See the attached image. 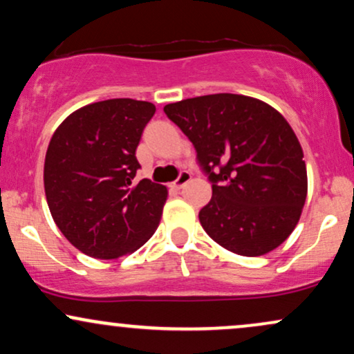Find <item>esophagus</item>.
Instances as JSON below:
<instances>
[{"mask_svg":"<svg viewBox=\"0 0 354 354\" xmlns=\"http://www.w3.org/2000/svg\"><path fill=\"white\" fill-rule=\"evenodd\" d=\"M189 181H191V173H188V171H181L180 176H178V180L173 183V188H174V189H181L183 186H185L186 183H189Z\"/></svg>","mask_w":354,"mask_h":354,"instance_id":"obj_1","label":"esophagus"}]
</instances>
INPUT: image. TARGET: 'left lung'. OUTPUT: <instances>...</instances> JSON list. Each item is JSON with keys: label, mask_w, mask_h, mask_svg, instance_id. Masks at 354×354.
<instances>
[{"label": "left lung", "mask_w": 354, "mask_h": 354, "mask_svg": "<svg viewBox=\"0 0 354 354\" xmlns=\"http://www.w3.org/2000/svg\"><path fill=\"white\" fill-rule=\"evenodd\" d=\"M165 113L189 138L213 183L203 230L241 256H263L293 233L306 201L303 148L278 109L245 95L196 96Z\"/></svg>", "instance_id": "left-lung-1"}]
</instances>
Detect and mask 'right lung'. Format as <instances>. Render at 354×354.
Segmentation results:
<instances>
[{"label":"right lung","mask_w":354,"mask_h":354,"mask_svg":"<svg viewBox=\"0 0 354 354\" xmlns=\"http://www.w3.org/2000/svg\"><path fill=\"white\" fill-rule=\"evenodd\" d=\"M154 111L148 101H98L73 111L53 133L43 173L48 208L81 253L131 254L160 225L168 188L133 181L136 148Z\"/></svg>","instance_id":"1"}]
</instances>
